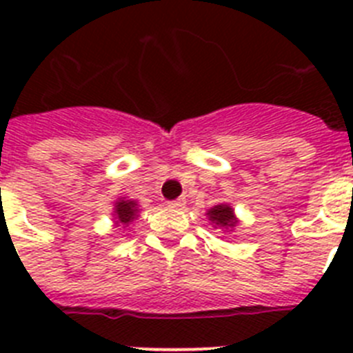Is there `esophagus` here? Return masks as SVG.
Wrapping results in <instances>:
<instances>
[{
    "label": "esophagus",
    "instance_id": "obj_1",
    "mask_svg": "<svg viewBox=\"0 0 353 353\" xmlns=\"http://www.w3.org/2000/svg\"><path fill=\"white\" fill-rule=\"evenodd\" d=\"M170 205L171 208H182L183 205H185V198H176V199H173V201H170Z\"/></svg>",
    "mask_w": 353,
    "mask_h": 353
}]
</instances>
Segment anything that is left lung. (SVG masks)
I'll use <instances>...</instances> for the list:
<instances>
[{"mask_svg": "<svg viewBox=\"0 0 353 353\" xmlns=\"http://www.w3.org/2000/svg\"><path fill=\"white\" fill-rule=\"evenodd\" d=\"M207 215L208 219L217 224V226L233 228L236 224L235 217H233V210L228 205H215L212 210H208Z\"/></svg>", "mask_w": 353, "mask_h": 353, "instance_id": "obj_1", "label": "left lung"}]
</instances>
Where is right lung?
Instances as JSON below:
<instances>
[{
	"label": "right lung",
	"mask_w": 353,
	"mask_h": 353,
	"mask_svg": "<svg viewBox=\"0 0 353 353\" xmlns=\"http://www.w3.org/2000/svg\"><path fill=\"white\" fill-rule=\"evenodd\" d=\"M136 212H138V207H136V201H123L120 199L117 203V208H114V215H117V224H129L130 221H134L136 217Z\"/></svg>",
	"instance_id": "add662e5"
}]
</instances>
